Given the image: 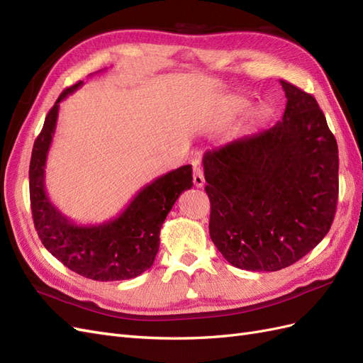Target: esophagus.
Instances as JSON below:
<instances>
[{
	"label": "esophagus",
	"instance_id": "34e87169",
	"mask_svg": "<svg viewBox=\"0 0 363 363\" xmlns=\"http://www.w3.org/2000/svg\"><path fill=\"white\" fill-rule=\"evenodd\" d=\"M194 184L196 188H203L204 186V172L199 162H194Z\"/></svg>",
	"mask_w": 363,
	"mask_h": 363
}]
</instances>
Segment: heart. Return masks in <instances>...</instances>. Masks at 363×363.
I'll use <instances>...</instances> for the list:
<instances>
[{
    "mask_svg": "<svg viewBox=\"0 0 363 363\" xmlns=\"http://www.w3.org/2000/svg\"><path fill=\"white\" fill-rule=\"evenodd\" d=\"M244 107L245 104L240 100H238V98H225V100L221 103V113L225 118H233L242 111Z\"/></svg>",
    "mask_w": 363,
    "mask_h": 363,
    "instance_id": "heart-1",
    "label": "heart"
}]
</instances>
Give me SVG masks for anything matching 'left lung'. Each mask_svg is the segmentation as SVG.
Listing matches in <instances>:
<instances>
[{"mask_svg": "<svg viewBox=\"0 0 363 363\" xmlns=\"http://www.w3.org/2000/svg\"><path fill=\"white\" fill-rule=\"evenodd\" d=\"M280 84L281 121L203 156L208 233L228 263L247 271H279L300 260L336 213V139L311 94Z\"/></svg>", "mask_w": 363, "mask_h": 363, "instance_id": "left-lung-1", "label": "left lung"}]
</instances>
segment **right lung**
Segmentation results:
<instances>
[{"label": "right lung", "instance_id": "right-lung-1", "mask_svg": "<svg viewBox=\"0 0 363 363\" xmlns=\"http://www.w3.org/2000/svg\"><path fill=\"white\" fill-rule=\"evenodd\" d=\"M83 84L65 89L51 107L30 160V201L36 232L65 267L98 281L127 280L151 268L160 228L180 194L192 188V167L184 164L144 186L116 218L98 225H79L54 206L45 191V164L56 131L59 104Z\"/></svg>", "mask_w": 363, "mask_h": 363}]
</instances>
